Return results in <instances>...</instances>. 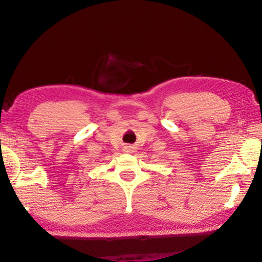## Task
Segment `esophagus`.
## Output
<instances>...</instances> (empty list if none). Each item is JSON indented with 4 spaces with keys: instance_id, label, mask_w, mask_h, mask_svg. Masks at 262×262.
I'll return each instance as SVG.
<instances>
[{
    "instance_id": "esophagus-1",
    "label": "esophagus",
    "mask_w": 262,
    "mask_h": 262,
    "mask_svg": "<svg viewBox=\"0 0 262 262\" xmlns=\"http://www.w3.org/2000/svg\"><path fill=\"white\" fill-rule=\"evenodd\" d=\"M124 149L127 151H132L134 150V146H132V144H126V146H124Z\"/></svg>"
}]
</instances>
